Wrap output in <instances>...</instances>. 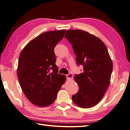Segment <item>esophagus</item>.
Wrapping results in <instances>:
<instances>
[{
	"mask_svg": "<svg viewBox=\"0 0 130 130\" xmlns=\"http://www.w3.org/2000/svg\"><path fill=\"white\" fill-rule=\"evenodd\" d=\"M66 76H67V78L68 79H73V74H71V73L67 74V75H66Z\"/></svg>",
	"mask_w": 130,
	"mask_h": 130,
	"instance_id": "obj_1",
	"label": "esophagus"
}]
</instances>
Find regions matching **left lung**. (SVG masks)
I'll return each instance as SVG.
<instances>
[{
	"mask_svg": "<svg viewBox=\"0 0 130 130\" xmlns=\"http://www.w3.org/2000/svg\"><path fill=\"white\" fill-rule=\"evenodd\" d=\"M64 37L73 46L78 66H84L83 73L74 78L79 91L72 99L80 108L94 107L103 99L111 77L113 64L107 48L99 38L82 30H68Z\"/></svg>",
	"mask_w": 130,
	"mask_h": 130,
	"instance_id": "obj_1",
	"label": "left lung"
}]
</instances>
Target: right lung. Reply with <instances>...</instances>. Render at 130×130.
Listing matches in <instances>:
<instances>
[{
    "mask_svg": "<svg viewBox=\"0 0 130 130\" xmlns=\"http://www.w3.org/2000/svg\"><path fill=\"white\" fill-rule=\"evenodd\" d=\"M66 30L43 33L31 40L21 52L17 75L27 99L39 107L52 104L66 76L58 73L54 48Z\"/></svg>",
    "mask_w": 130,
    "mask_h": 130,
    "instance_id": "1",
    "label": "right lung"
}]
</instances>
